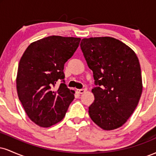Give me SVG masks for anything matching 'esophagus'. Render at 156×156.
I'll use <instances>...</instances> for the list:
<instances>
[{"instance_id":"esophagus-1","label":"esophagus","mask_w":156,"mask_h":156,"mask_svg":"<svg viewBox=\"0 0 156 156\" xmlns=\"http://www.w3.org/2000/svg\"><path fill=\"white\" fill-rule=\"evenodd\" d=\"M77 91H78V92L79 93V94H83V93L85 92L86 90L84 89H78Z\"/></svg>"}]
</instances>
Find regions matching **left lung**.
Listing matches in <instances>:
<instances>
[{"instance_id": "8db88e82", "label": "left lung", "mask_w": 156, "mask_h": 156, "mask_svg": "<svg viewBox=\"0 0 156 156\" xmlns=\"http://www.w3.org/2000/svg\"><path fill=\"white\" fill-rule=\"evenodd\" d=\"M80 45L96 85L89 117L102 129H117L133 114L142 92L138 57L130 47L110 37L83 39Z\"/></svg>"}]
</instances>
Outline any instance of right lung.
Masks as SVG:
<instances>
[{"label": "right lung", "instance_id": "add662e5", "mask_svg": "<svg viewBox=\"0 0 156 156\" xmlns=\"http://www.w3.org/2000/svg\"><path fill=\"white\" fill-rule=\"evenodd\" d=\"M80 38L51 36L32 42L20 60L17 91L25 112L35 124L48 128L60 122L74 100L64 83V66ZM58 80L62 83L55 90Z\"/></svg>", "mask_w": 156, "mask_h": 156}]
</instances>
